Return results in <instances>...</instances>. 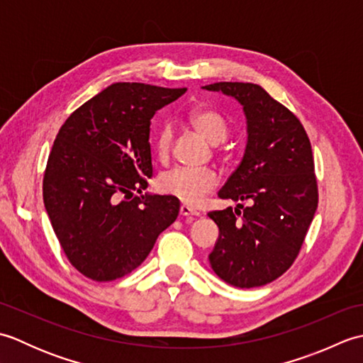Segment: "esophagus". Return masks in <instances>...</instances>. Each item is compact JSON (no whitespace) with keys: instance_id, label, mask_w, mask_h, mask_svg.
I'll list each match as a JSON object with an SVG mask.
<instances>
[{"instance_id":"obj_1","label":"esophagus","mask_w":363,"mask_h":363,"mask_svg":"<svg viewBox=\"0 0 363 363\" xmlns=\"http://www.w3.org/2000/svg\"><path fill=\"white\" fill-rule=\"evenodd\" d=\"M179 213H181V217H198V215H199L195 209H191L190 206H186V204L181 206Z\"/></svg>"}]
</instances>
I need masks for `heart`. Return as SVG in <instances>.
I'll list each match as a JSON object with an SVG mask.
<instances>
[{"label": "heart", "mask_w": 363, "mask_h": 363, "mask_svg": "<svg viewBox=\"0 0 363 363\" xmlns=\"http://www.w3.org/2000/svg\"><path fill=\"white\" fill-rule=\"evenodd\" d=\"M190 123L199 134L211 143L217 145L228 135V121L213 109H195L190 113ZM173 143V129L169 125H162L154 135V148L159 159L165 160L169 156ZM218 186V174L211 168H187L176 167L162 173L157 179V189L162 194L174 196L181 203L198 206L204 198Z\"/></svg>", "instance_id": "1"}]
</instances>
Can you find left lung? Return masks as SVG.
<instances>
[{"instance_id": "left-lung-1", "label": "left lung", "mask_w": 363, "mask_h": 363, "mask_svg": "<svg viewBox=\"0 0 363 363\" xmlns=\"http://www.w3.org/2000/svg\"><path fill=\"white\" fill-rule=\"evenodd\" d=\"M203 89L234 96L248 125L243 159L218 196L250 206L209 212L220 229L211 267L234 287H260L291 267L317 211L311 140L296 115L257 84L215 82Z\"/></svg>"}]
</instances>
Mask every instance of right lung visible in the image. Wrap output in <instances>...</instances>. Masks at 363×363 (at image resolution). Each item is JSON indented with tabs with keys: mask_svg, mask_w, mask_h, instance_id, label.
<instances>
[{
	"mask_svg": "<svg viewBox=\"0 0 363 363\" xmlns=\"http://www.w3.org/2000/svg\"><path fill=\"white\" fill-rule=\"evenodd\" d=\"M115 82L65 120L43 176V203L70 264L89 279L115 281L135 269L179 201L142 195L152 176V115L186 94Z\"/></svg>",
	"mask_w": 363,
	"mask_h": 363,
	"instance_id": "right-lung-1",
	"label": "right lung"
}]
</instances>
